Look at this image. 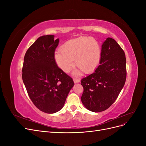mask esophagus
<instances>
[{
	"label": "esophagus",
	"mask_w": 146,
	"mask_h": 146,
	"mask_svg": "<svg viewBox=\"0 0 146 146\" xmlns=\"http://www.w3.org/2000/svg\"><path fill=\"white\" fill-rule=\"evenodd\" d=\"M73 80H74L75 83H77L80 82V79H78V78H74Z\"/></svg>",
	"instance_id": "obj_1"
}]
</instances>
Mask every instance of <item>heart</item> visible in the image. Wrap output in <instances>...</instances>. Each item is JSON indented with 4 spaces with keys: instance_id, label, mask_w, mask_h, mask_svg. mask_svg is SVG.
I'll use <instances>...</instances> for the list:
<instances>
[{
    "instance_id": "heart-1",
    "label": "heart",
    "mask_w": 146,
    "mask_h": 146,
    "mask_svg": "<svg viewBox=\"0 0 146 146\" xmlns=\"http://www.w3.org/2000/svg\"><path fill=\"white\" fill-rule=\"evenodd\" d=\"M54 54L56 65L64 72H69L76 64L80 70L91 73L98 67L101 58L99 42L91 37L82 36L70 39L61 46ZM79 71L75 72L78 74Z\"/></svg>"
}]
</instances>
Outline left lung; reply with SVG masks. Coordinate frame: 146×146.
<instances>
[{"label":"left lung","mask_w":146,"mask_h":146,"mask_svg":"<svg viewBox=\"0 0 146 146\" xmlns=\"http://www.w3.org/2000/svg\"><path fill=\"white\" fill-rule=\"evenodd\" d=\"M126 76L125 53L114 39L108 38L102 45L100 65L81 80L83 105L96 113L108 109L124 86Z\"/></svg>","instance_id":"left-lung-1"}]
</instances>
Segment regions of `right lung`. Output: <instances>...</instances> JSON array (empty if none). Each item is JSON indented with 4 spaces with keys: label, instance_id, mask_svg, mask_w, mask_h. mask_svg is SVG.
I'll list each match as a JSON object with an SVG mask.
<instances>
[{
    "label": "right lung",
    "instance_id": "add662e5",
    "mask_svg": "<svg viewBox=\"0 0 146 146\" xmlns=\"http://www.w3.org/2000/svg\"><path fill=\"white\" fill-rule=\"evenodd\" d=\"M59 39L54 35L39 37L25 53L23 80L31 100L36 108L52 114L62 109L70 90L72 78L56 65L54 54Z\"/></svg>",
    "mask_w": 146,
    "mask_h": 146
}]
</instances>
